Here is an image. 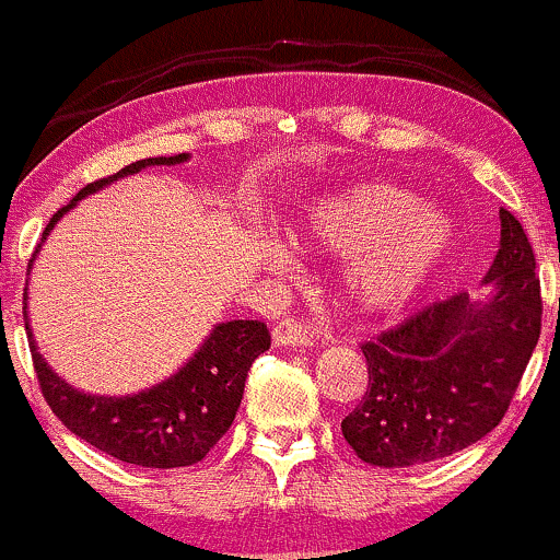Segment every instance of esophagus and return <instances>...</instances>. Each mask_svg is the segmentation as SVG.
I'll return each instance as SVG.
<instances>
[{
	"label": "esophagus",
	"mask_w": 560,
	"mask_h": 560,
	"mask_svg": "<svg viewBox=\"0 0 560 560\" xmlns=\"http://www.w3.org/2000/svg\"><path fill=\"white\" fill-rule=\"evenodd\" d=\"M276 348H313L316 346V335H313L308 324L294 322V318H284L270 331Z\"/></svg>",
	"instance_id": "34e87169"
}]
</instances>
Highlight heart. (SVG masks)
<instances>
[{"instance_id": "obj_1", "label": "heart", "mask_w": 560, "mask_h": 560, "mask_svg": "<svg viewBox=\"0 0 560 560\" xmlns=\"http://www.w3.org/2000/svg\"><path fill=\"white\" fill-rule=\"evenodd\" d=\"M292 231L311 252L348 257L346 298L370 316L409 308L459 244L450 214L390 180H361L324 194L294 214ZM270 260L287 266L279 249Z\"/></svg>"}]
</instances>
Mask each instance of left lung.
<instances>
[{
	"label": "left lung",
	"instance_id": "1",
	"mask_svg": "<svg viewBox=\"0 0 560 560\" xmlns=\"http://www.w3.org/2000/svg\"><path fill=\"white\" fill-rule=\"evenodd\" d=\"M483 294L457 292L361 346L370 390L342 420L364 463L409 468L468 450L505 417L537 348L542 298L518 220L500 210Z\"/></svg>",
	"mask_w": 560,
	"mask_h": 560
}]
</instances>
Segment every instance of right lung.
Here are the masks:
<instances>
[{
  "mask_svg": "<svg viewBox=\"0 0 560 560\" xmlns=\"http://www.w3.org/2000/svg\"><path fill=\"white\" fill-rule=\"evenodd\" d=\"M188 159L190 153L140 159L116 175L84 186L63 210L52 214L31 257L28 273L58 220H63L79 201L145 167H175ZM23 322L36 377L55 417L90 446L140 468H186L205 459L236 417L252 361L270 348V335L262 322H220L186 364L177 366L162 383L127 396H101L73 388L39 353L31 331L28 292L23 294Z\"/></svg>",
  "mask_w": 560,
  "mask_h": 560,
  "instance_id": "1",
  "label": "right lung"
}]
</instances>
